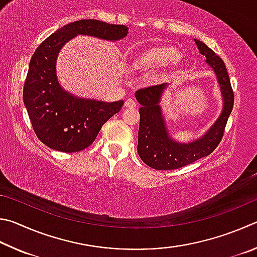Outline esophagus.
I'll use <instances>...</instances> for the list:
<instances>
[{
	"label": "esophagus",
	"mask_w": 257,
	"mask_h": 257,
	"mask_svg": "<svg viewBox=\"0 0 257 257\" xmlns=\"http://www.w3.org/2000/svg\"><path fill=\"white\" fill-rule=\"evenodd\" d=\"M125 107H127V108H134V107H137V102L133 100V99H127V100L125 101Z\"/></svg>",
	"instance_id": "34e87169"
}]
</instances>
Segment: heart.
<instances>
[{
	"label": "heart",
	"instance_id": "1",
	"mask_svg": "<svg viewBox=\"0 0 257 257\" xmlns=\"http://www.w3.org/2000/svg\"><path fill=\"white\" fill-rule=\"evenodd\" d=\"M181 57V53L177 49L172 47H158L142 53L134 62V65L143 71L159 70L176 64Z\"/></svg>",
	"mask_w": 257,
	"mask_h": 257
}]
</instances>
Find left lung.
I'll list each match as a JSON object with an SVG mask.
<instances>
[{"instance_id":"left-lung-1","label":"left lung","mask_w":257,"mask_h":257,"mask_svg":"<svg viewBox=\"0 0 257 257\" xmlns=\"http://www.w3.org/2000/svg\"><path fill=\"white\" fill-rule=\"evenodd\" d=\"M200 53L214 70L223 97V109L217 121L199 140L177 143L169 138L159 106L161 93L167 84L151 85L139 89L136 98L141 105L138 152L143 163L157 170L182 168L203 157L209 156L221 142L224 127L233 107V90L223 61L204 43L195 39Z\"/></svg>"}]
</instances>
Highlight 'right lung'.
Instances as JSON below:
<instances>
[{
	"label": "right lung",
	"mask_w": 257,
	"mask_h": 257,
	"mask_svg": "<svg viewBox=\"0 0 257 257\" xmlns=\"http://www.w3.org/2000/svg\"><path fill=\"white\" fill-rule=\"evenodd\" d=\"M124 25L87 19L71 22L39 45L29 63L24 102L36 136L45 146L62 152H78L92 145L102 125L123 107V100L103 102L72 96L56 78V58L63 45L76 35L106 40L124 38Z\"/></svg>",
	"instance_id": "add662e5"
}]
</instances>
